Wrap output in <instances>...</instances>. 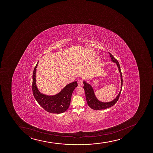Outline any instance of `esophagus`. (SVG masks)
I'll list each match as a JSON object with an SVG mask.
<instances>
[{
  "label": "esophagus",
  "mask_w": 153,
  "mask_h": 153,
  "mask_svg": "<svg viewBox=\"0 0 153 153\" xmlns=\"http://www.w3.org/2000/svg\"><path fill=\"white\" fill-rule=\"evenodd\" d=\"M77 84H78L79 86H81L83 84V81L82 79H79L77 81Z\"/></svg>",
  "instance_id": "34e87169"
}]
</instances>
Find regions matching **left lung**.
I'll return each instance as SVG.
<instances>
[{"label":"left lung","mask_w":153,"mask_h":153,"mask_svg":"<svg viewBox=\"0 0 153 153\" xmlns=\"http://www.w3.org/2000/svg\"><path fill=\"white\" fill-rule=\"evenodd\" d=\"M109 53L111 58L112 61L116 64L118 70H119V71H120V79H121V90L114 100H113L111 102H100L97 99V97H95L94 90H93V88L92 87V86L88 83H86L85 81H84L83 83L84 84V86L83 88H84V89L85 91V95H86L87 102V104L91 108V109H93V110H100L107 109L108 108L111 107L113 105H114L118 100L120 95V93H121V89H122V86H123V76H122V74H121V70H120V64L118 63L117 60H116V59L113 56L111 53Z\"/></svg>","instance_id":"left-lung-1"}]
</instances>
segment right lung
<instances>
[{"instance_id":"add662e5","label":"right lung","mask_w":153,"mask_h":153,"mask_svg":"<svg viewBox=\"0 0 153 153\" xmlns=\"http://www.w3.org/2000/svg\"><path fill=\"white\" fill-rule=\"evenodd\" d=\"M38 62L34 68L33 74L32 90L33 97L38 103L48 112L56 114L64 112L70 105L72 92L77 86V82L67 85L56 95H45L40 92L36 83V72Z\"/></svg>"}]
</instances>
